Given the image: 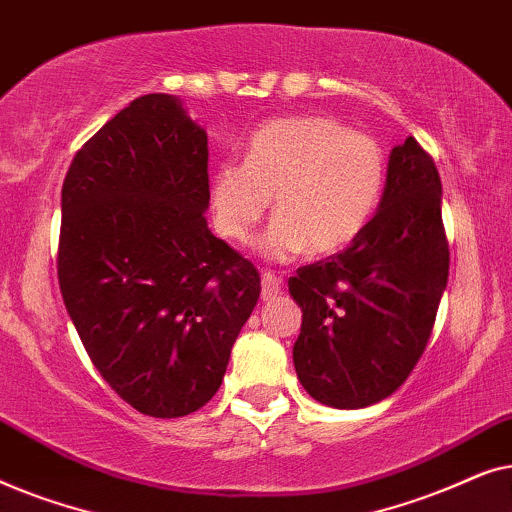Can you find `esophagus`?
I'll list each match as a JSON object with an SVG mask.
<instances>
[{
  "mask_svg": "<svg viewBox=\"0 0 512 512\" xmlns=\"http://www.w3.org/2000/svg\"><path fill=\"white\" fill-rule=\"evenodd\" d=\"M261 298L265 303H270V300H275L279 296V291H282V277H277L275 272L265 270L261 275Z\"/></svg>",
  "mask_w": 512,
  "mask_h": 512,
  "instance_id": "1",
  "label": "esophagus"
}]
</instances>
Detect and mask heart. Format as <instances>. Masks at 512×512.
<instances>
[{
	"label": "heart",
	"mask_w": 512,
	"mask_h": 512,
	"mask_svg": "<svg viewBox=\"0 0 512 512\" xmlns=\"http://www.w3.org/2000/svg\"><path fill=\"white\" fill-rule=\"evenodd\" d=\"M384 179L387 158L370 135L328 116L277 118L251 135L244 160L214 170V226L230 242H247L275 195L265 256L335 254L366 230Z\"/></svg>",
	"instance_id": "heart-1"
}]
</instances>
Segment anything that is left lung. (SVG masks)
I'll list each match as a JSON object with an SVG mask.
<instances>
[{"mask_svg":"<svg viewBox=\"0 0 512 512\" xmlns=\"http://www.w3.org/2000/svg\"><path fill=\"white\" fill-rule=\"evenodd\" d=\"M440 195L436 163L408 137L391 149L366 230L289 279L303 310L293 366L314 401L366 408L394 394L422 359L450 275Z\"/></svg>","mask_w":512,"mask_h":512,"instance_id":"left-lung-1","label":"left lung"}]
</instances>
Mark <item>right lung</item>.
<instances>
[{
	"label": "right lung",
	"instance_id": "right-lung-1",
	"mask_svg": "<svg viewBox=\"0 0 512 512\" xmlns=\"http://www.w3.org/2000/svg\"><path fill=\"white\" fill-rule=\"evenodd\" d=\"M207 160V132L151 93L76 151L62 184V300L93 366L149 417L219 391L261 296L254 263L207 228Z\"/></svg>",
	"mask_w": 512,
	"mask_h": 512
}]
</instances>
